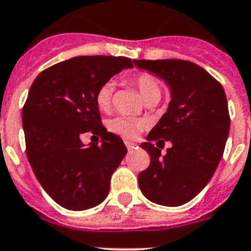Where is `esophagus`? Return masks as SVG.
Here are the masks:
<instances>
[{"label":"esophagus","mask_w":251,"mask_h":251,"mask_svg":"<svg viewBox=\"0 0 251 251\" xmlns=\"http://www.w3.org/2000/svg\"><path fill=\"white\" fill-rule=\"evenodd\" d=\"M125 146L127 147V150H129V151H131V150H134V148H135V144L131 143V142H125Z\"/></svg>","instance_id":"esophagus-1"}]
</instances>
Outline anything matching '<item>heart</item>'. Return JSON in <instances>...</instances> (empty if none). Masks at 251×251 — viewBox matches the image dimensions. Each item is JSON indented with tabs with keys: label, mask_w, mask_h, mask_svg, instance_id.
I'll return each mask as SVG.
<instances>
[{
	"label": "heart",
	"mask_w": 251,
	"mask_h": 251,
	"mask_svg": "<svg viewBox=\"0 0 251 251\" xmlns=\"http://www.w3.org/2000/svg\"><path fill=\"white\" fill-rule=\"evenodd\" d=\"M132 82L136 86L139 94L144 100H160L162 95V85L161 81L151 73H139L138 76L132 78ZM115 90V85L111 81L104 82L95 94V104L100 111H107L111 107L112 94ZM146 127V122L143 120L125 117V116H117L115 119L108 121V129L109 131L115 132L116 135H120L125 139H134L143 131Z\"/></svg>",
	"instance_id": "heart-1"
}]
</instances>
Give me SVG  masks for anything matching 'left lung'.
Wrapping results in <instances>:
<instances>
[{
	"instance_id": "1",
	"label": "left lung",
	"mask_w": 251,
	"mask_h": 251,
	"mask_svg": "<svg viewBox=\"0 0 251 251\" xmlns=\"http://www.w3.org/2000/svg\"><path fill=\"white\" fill-rule=\"evenodd\" d=\"M134 64L165 79L172 91L168 111L140 144L151 164L138 176L139 188L152 202L179 206L202 191L223 156L231 124L225 89L188 60L142 59ZM165 140L173 146L161 156L151 142Z\"/></svg>"
}]
</instances>
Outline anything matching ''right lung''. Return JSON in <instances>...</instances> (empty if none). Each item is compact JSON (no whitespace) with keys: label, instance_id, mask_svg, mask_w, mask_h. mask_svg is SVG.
<instances>
[{"label":"right lung","instance_id":"right-lung-1","mask_svg":"<svg viewBox=\"0 0 251 251\" xmlns=\"http://www.w3.org/2000/svg\"><path fill=\"white\" fill-rule=\"evenodd\" d=\"M131 67L125 56H76L42 71L30 86L22 112L26 157L42 188L68 210L103 202L127 152L121 138L101 125L95 94ZM83 132L100 136L102 144L85 147Z\"/></svg>","mask_w":251,"mask_h":251}]
</instances>
